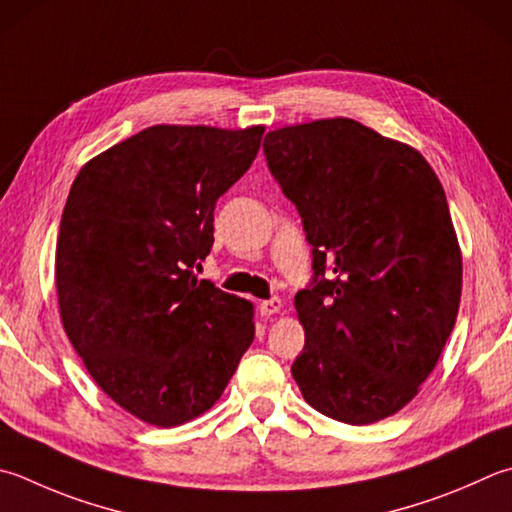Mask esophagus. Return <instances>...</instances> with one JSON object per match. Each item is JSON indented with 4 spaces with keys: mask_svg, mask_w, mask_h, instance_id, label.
I'll return each mask as SVG.
<instances>
[{
    "mask_svg": "<svg viewBox=\"0 0 512 512\" xmlns=\"http://www.w3.org/2000/svg\"><path fill=\"white\" fill-rule=\"evenodd\" d=\"M281 310H283L281 298H269V301H260L258 303V312H260V316H263V318L274 316V314H278Z\"/></svg>",
    "mask_w": 512,
    "mask_h": 512,
    "instance_id": "34e87169",
    "label": "esophagus"
}]
</instances>
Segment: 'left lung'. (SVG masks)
Wrapping results in <instances>:
<instances>
[{
  "instance_id": "obj_1",
  "label": "left lung",
  "mask_w": 512,
  "mask_h": 512,
  "mask_svg": "<svg viewBox=\"0 0 512 512\" xmlns=\"http://www.w3.org/2000/svg\"><path fill=\"white\" fill-rule=\"evenodd\" d=\"M263 149L314 247L294 298V381L330 419L390 417L435 370L459 312L461 249L437 173L350 118L269 131Z\"/></svg>"
}]
</instances>
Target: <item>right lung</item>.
<instances>
[{"label":"right lung","mask_w":512,"mask_h":512,"mask_svg":"<svg viewBox=\"0 0 512 512\" xmlns=\"http://www.w3.org/2000/svg\"><path fill=\"white\" fill-rule=\"evenodd\" d=\"M265 127L156 124L86 162L55 247L64 332L104 394L182 426L225 392L254 341V305L198 281L216 200L252 167Z\"/></svg>","instance_id":"add662e5"}]
</instances>
